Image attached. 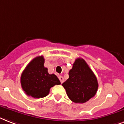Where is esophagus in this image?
Returning a JSON list of instances; mask_svg holds the SVG:
<instances>
[{
  "label": "esophagus",
  "instance_id": "1",
  "mask_svg": "<svg viewBox=\"0 0 124 124\" xmlns=\"http://www.w3.org/2000/svg\"><path fill=\"white\" fill-rule=\"evenodd\" d=\"M59 80H60V82H61V83L62 84L64 82V78H63V76H59Z\"/></svg>",
  "mask_w": 124,
  "mask_h": 124
}]
</instances>
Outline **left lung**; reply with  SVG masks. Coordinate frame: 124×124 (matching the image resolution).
I'll use <instances>...</instances> for the list:
<instances>
[{
    "mask_svg": "<svg viewBox=\"0 0 124 124\" xmlns=\"http://www.w3.org/2000/svg\"><path fill=\"white\" fill-rule=\"evenodd\" d=\"M69 76L62 85L72 102L84 103L95 96L98 89L97 80L84 59H76Z\"/></svg>",
    "mask_w": 124,
    "mask_h": 124,
    "instance_id": "left-lung-1",
    "label": "left lung"
}]
</instances>
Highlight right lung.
Instances as JSON below:
<instances>
[{
  "instance_id": "1",
  "label": "right lung",
  "mask_w": 124,
  "mask_h": 124,
  "mask_svg": "<svg viewBox=\"0 0 124 124\" xmlns=\"http://www.w3.org/2000/svg\"><path fill=\"white\" fill-rule=\"evenodd\" d=\"M44 64V57H37L28 64L21 74V87L29 96L42 98L49 94L51 87L61 84L56 75L49 74Z\"/></svg>"
}]
</instances>
